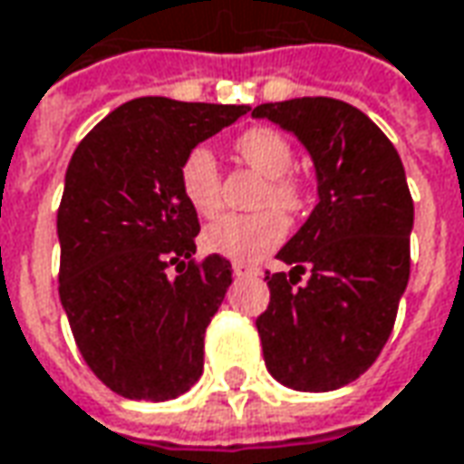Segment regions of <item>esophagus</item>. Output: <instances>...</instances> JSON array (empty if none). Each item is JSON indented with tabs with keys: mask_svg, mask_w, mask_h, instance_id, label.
Instances as JSON below:
<instances>
[{
	"mask_svg": "<svg viewBox=\"0 0 464 464\" xmlns=\"http://www.w3.org/2000/svg\"><path fill=\"white\" fill-rule=\"evenodd\" d=\"M232 270H235V276H237V278H253V276H257V268L247 266V263H235Z\"/></svg>",
	"mask_w": 464,
	"mask_h": 464,
	"instance_id": "obj_1",
	"label": "esophagus"
}]
</instances>
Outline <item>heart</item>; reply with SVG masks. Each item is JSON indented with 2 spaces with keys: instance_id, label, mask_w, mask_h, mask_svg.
<instances>
[{
  "instance_id": "b5f03b06",
  "label": "heart",
  "mask_w": 464,
  "mask_h": 464,
  "mask_svg": "<svg viewBox=\"0 0 464 464\" xmlns=\"http://www.w3.org/2000/svg\"><path fill=\"white\" fill-rule=\"evenodd\" d=\"M237 152L253 170L270 179L266 204L281 207L285 211H296L301 207V191L296 181L285 179L294 163V150L281 132L268 127H253L237 138ZM179 183L186 204L198 217L209 219L219 211L222 207L219 170H217V158L209 148H194L183 158ZM283 237H285L283 214L268 209L253 217H237V214L222 217L204 229L201 242L204 250L214 255H222L237 263H255L276 245H281Z\"/></svg>"
}]
</instances>
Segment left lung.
<instances>
[{
  "label": "left lung",
  "instance_id": "8db88e82",
  "mask_svg": "<svg viewBox=\"0 0 464 464\" xmlns=\"http://www.w3.org/2000/svg\"><path fill=\"white\" fill-rule=\"evenodd\" d=\"M306 148L316 207L278 250L257 316L268 372L285 388L324 393L353 383L381 355L409 285L413 201L399 152L347 102L301 96L253 109ZM307 273V283L297 285Z\"/></svg>",
  "mask_w": 464,
  "mask_h": 464
}]
</instances>
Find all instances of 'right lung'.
Instances as JSON below:
<instances>
[{"label":"right lung","instance_id":"add662e5","mask_svg":"<svg viewBox=\"0 0 464 464\" xmlns=\"http://www.w3.org/2000/svg\"><path fill=\"white\" fill-rule=\"evenodd\" d=\"M247 111L140 96L109 111L68 163L58 294L86 365L124 399H179L204 370V332L232 266L222 255L186 266L198 217L179 170L198 142ZM170 265L184 268L176 279Z\"/></svg>","mask_w":464,"mask_h":464}]
</instances>
